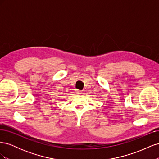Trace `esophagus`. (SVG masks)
Wrapping results in <instances>:
<instances>
[{"instance_id":"esophagus-1","label":"esophagus","mask_w":159,"mask_h":159,"mask_svg":"<svg viewBox=\"0 0 159 159\" xmlns=\"http://www.w3.org/2000/svg\"><path fill=\"white\" fill-rule=\"evenodd\" d=\"M75 91H76L77 93H81V91L80 90V89H76Z\"/></svg>"}]
</instances>
